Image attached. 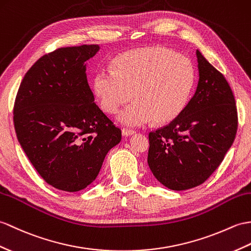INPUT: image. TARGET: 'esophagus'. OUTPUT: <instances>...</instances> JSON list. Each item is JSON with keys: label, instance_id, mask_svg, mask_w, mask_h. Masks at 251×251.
Instances as JSON below:
<instances>
[{"label": "esophagus", "instance_id": "1", "mask_svg": "<svg viewBox=\"0 0 251 251\" xmlns=\"http://www.w3.org/2000/svg\"><path fill=\"white\" fill-rule=\"evenodd\" d=\"M122 132H123L124 136H131L136 131L132 130V129H128V128H123V129H122Z\"/></svg>", "mask_w": 251, "mask_h": 251}]
</instances>
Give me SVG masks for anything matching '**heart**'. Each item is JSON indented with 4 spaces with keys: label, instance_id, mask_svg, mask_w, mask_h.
Instances as JSON below:
<instances>
[{
    "label": "heart",
    "instance_id": "b5f03b06",
    "mask_svg": "<svg viewBox=\"0 0 251 251\" xmlns=\"http://www.w3.org/2000/svg\"><path fill=\"white\" fill-rule=\"evenodd\" d=\"M195 79V67L187 56L165 47H150L121 55L114 69H98L94 90L101 109L109 114L135 98L118 119L138 127L153 120L168 123L178 116L188 102Z\"/></svg>",
    "mask_w": 251,
    "mask_h": 251
}]
</instances>
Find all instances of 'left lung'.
<instances>
[{"mask_svg":"<svg viewBox=\"0 0 251 251\" xmlns=\"http://www.w3.org/2000/svg\"><path fill=\"white\" fill-rule=\"evenodd\" d=\"M199 81L178 116L151 131L148 164L154 176L172 190L204 183L224 160L237 130V110L224 75L197 50Z\"/></svg>","mask_w":251,"mask_h":251,"instance_id":"8db88e82","label":"left lung"}]
</instances>
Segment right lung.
<instances>
[{
    "label": "right lung",
    "mask_w": 251,
    "mask_h": 251,
    "mask_svg": "<svg viewBox=\"0 0 251 251\" xmlns=\"http://www.w3.org/2000/svg\"><path fill=\"white\" fill-rule=\"evenodd\" d=\"M98 45L62 47L46 53L23 77L14 104L18 141L47 183L84 189L98 176L122 131L96 102L85 62Z\"/></svg>",
    "instance_id": "add662e5"
}]
</instances>
